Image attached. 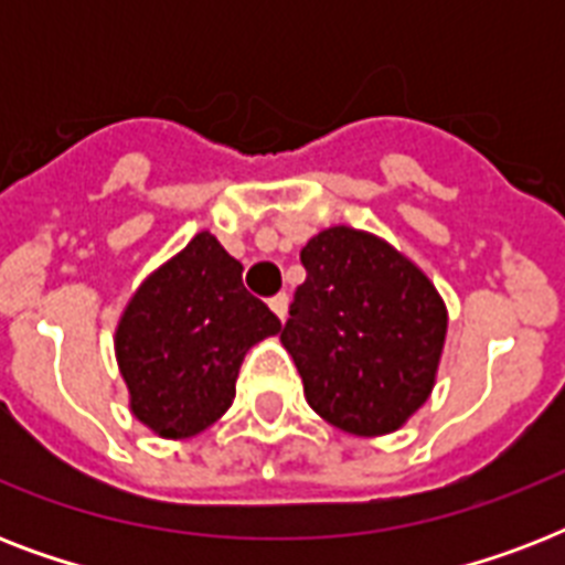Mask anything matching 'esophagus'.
Listing matches in <instances>:
<instances>
[{
  "label": "esophagus",
  "mask_w": 565,
  "mask_h": 565,
  "mask_svg": "<svg viewBox=\"0 0 565 565\" xmlns=\"http://www.w3.org/2000/svg\"><path fill=\"white\" fill-rule=\"evenodd\" d=\"M287 305H290V299H287V296H284V292H278V296H275V299H269V308H273V313L278 319H287Z\"/></svg>",
  "instance_id": "1"
}]
</instances>
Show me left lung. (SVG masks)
<instances>
[{
	"mask_svg": "<svg viewBox=\"0 0 565 565\" xmlns=\"http://www.w3.org/2000/svg\"><path fill=\"white\" fill-rule=\"evenodd\" d=\"M284 349L305 398L352 437H384L428 402L446 349L448 308L428 273L372 231L331 225L301 248Z\"/></svg>",
	"mask_w": 565,
	"mask_h": 565,
	"instance_id": "1",
	"label": "left lung"
}]
</instances>
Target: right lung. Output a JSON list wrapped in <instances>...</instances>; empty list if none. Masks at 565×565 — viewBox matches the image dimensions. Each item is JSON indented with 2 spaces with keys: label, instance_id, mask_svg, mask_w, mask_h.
Segmentation results:
<instances>
[{
  "label": "right lung",
  "instance_id": "add662e5",
  "mask_svg": "<svg viewBox=\"0 0 565 565\" xmlns=\"http://www.w3.org/2000/svg\"><path fill=\"white\" fill-rule=\"evenodd\" d=\"M281 322L243 287V264L211 231L146 275L119 313L114 354L128 411L161 439H190L222 419L252 345Z\"/></svg>",
  "mask_w": 565,
  "mask_h": 565
}]
</instances>
